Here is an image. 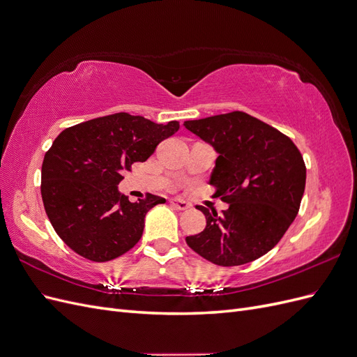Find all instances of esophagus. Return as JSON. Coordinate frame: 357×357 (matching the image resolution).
<instances>
[{
  "mask_svg": "<svg viewBox=\"0 0 357 357\" xmlns=\"http://www.w3.org/2000/svg\"><path fill=\"white\" fill-rule=\"evenodd\" d=\"M171 205L174 208H177V210H188V208H190V204L189 202H186V201H183V199H172L171 201Z\"/></svg>",
  "mask_w": 357,
  "mask_h": 357,
  "instance_id": "obj_1",
  "label": "esophagus"
}]
</instances>
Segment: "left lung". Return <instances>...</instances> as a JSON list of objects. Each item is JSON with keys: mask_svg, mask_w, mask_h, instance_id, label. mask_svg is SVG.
<instances>
[{"mask_svg": "<svg viewBox=\"0 0 357 357\" xmlns=\"http://www.w3.org/2000/svg\"><path fill=\"white\" fill-rule=\"evenodd\" d=\"M219 153L210 185L229 204L222 214L199 205L207 225L186 243L207 261L236 266L282 240L299 211L307 169L294 142L244 112L183 123Z\"/></svg>", "mask_w": 357, "mask_h": 357, "instance_id": "obj_1", "label": "left lung"}]
</instances>
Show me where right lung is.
I'll list each match as a JSON object with an SVG mask.
<instances>
[{
  "mask_svg": "<svg viewBox=\"0 0 357 357\" xmlns=\"http://www.w3.org/2000/svg\"><path fill=\"white\" fill-rule=\"evenodd\" d=\"M178 122L155 123L116 113L62 131L41 167V198L59 238L93 262L122 256L139 241L150 208L165 199L147 193L131 202L119 192L123 172L144 162L178 131Z\"/></svg>",
  "mask_w": 357,
  "mask_h": 357,
  "instance_id": "1",
  "label": "right lung"
}]
</instances>
